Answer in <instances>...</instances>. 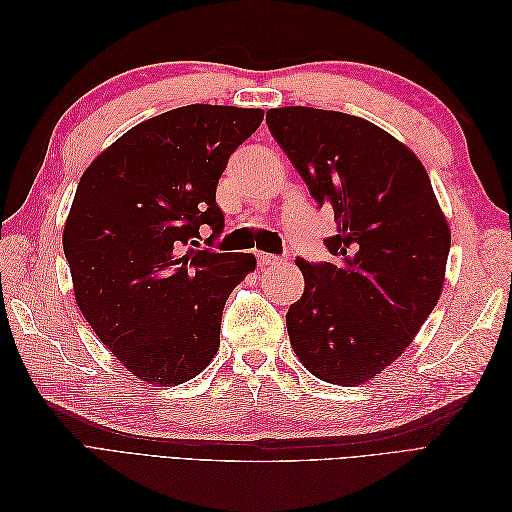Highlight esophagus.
<instances>
[{
  "instance_id": "obj_1",
  "label": "esophagus",
  "mask_w": 512,
  "mask_h": 512,
  "mask_svg": "<svg viewBox=\"0 0 512 512\" xmlns=\"http://www.w3.org/2000/svg\"><path fill=\"white\" fill-rule=\"evenodd\" d=\"M258 265L260 267H273V265H282L284 258L282 256H275V254H265V252H258Z\"/></svg>"
}]
</instances>
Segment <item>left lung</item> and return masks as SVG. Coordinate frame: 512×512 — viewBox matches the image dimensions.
Listing matches in <instances>:
<instances>
[{"label":"left lung","mask_w":512,"mask_h":512,"mask_svg":"<svg viewBox=\"0 0 512 512\" xmlns=\"http://www.w3.org/2000/svg\"><path fill=\"white\" fill-rule=\"evenodd\" d=\"M267 126L318 207L335 211L333 262L297 258L305 290L286 314L299 361L354 386L404 352L436 307L451 230L421 160L361 117L284 106Z\"/></svg>","instance_id":"1"}]
</instances>
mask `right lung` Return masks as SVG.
Wrapping results in <instances>:
<instances>
[{
	"label": "right lung",
	"instance_id": "right-lung-1",
	"mask_svg": "<svg viewBox=\"0 0 512 512\" xmlns=\"http://www.w3.org/2000/svg\"><path fill=\"white\" fill-rule=\"evenodd\" d=\"M260 108L190 104L123 134L85 170L64 228L74 297L100 342L149 384H183L220 348L228 294L254 254L203 247L222 235L215 203L228 158Z\"/></svg>",
	"mask_w": 512,
	"mask_h": 512
}]
</instances>
